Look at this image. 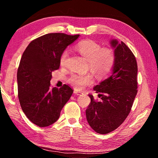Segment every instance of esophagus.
<instances>
[{
	"label": "esophagus",
	"instance_id": "1",
	"mask_svg": "<svg viewBox=\"0 0 158 158\" xmlns=\"http://www.w3.org/2000/svg\"><path fill=\"white\" fill-rule=\"evenodd\" d=\"M74 94L77 95H81L83 94V93L81 91H79V90H74Z\"/></svg>",
	"mask_w": 158,
	"mask_h": 158
}]
</instances>
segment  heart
<instances>
[{
    "label": "heart",
    "mask_w": 158,
    "mask_h": 158,
    "mask_svg": "<svg viewBox=\"0 0 158 158\" xmlns=\"http://www.w3.org/2000/svg\"><path fill=\"white\" fill-rule=\"evenodd\" d=\"M75 49L87 60V67L91 69L95 75L102 78L113 71L115 64V55L109 48H102L100 44L92 40H85L79 42ZM68 57V51L65 50L61 54L60 63L61 66L65 65ZM93 80L92 73L73 74L68 81L77 89H82L85 85L91 84Z\"/></svg>",
    "instance_id": "heart-1"
}]
</instances>
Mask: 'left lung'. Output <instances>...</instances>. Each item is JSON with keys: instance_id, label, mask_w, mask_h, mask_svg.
Masks as SVG:
<instances>
[{"instance_id": "8db88e82", "label": "left lung", "mask_w": 158, "mask_h": 158, "mask_svg": "<svg viewBox=\"0 0 158 158\" xmlns=\"http://www.w3.org/2000/svg\"><path fill=\"white\" fill-rule=\"evenodd\" d=\"M115 64L112 74L93 88L100 101L92 95L86 110L87 121L96 132L105 135L118 127L130 114L137 93V63L124 42L111 40Z\"/></svg>"}]
</instances>
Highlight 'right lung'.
<instances>
[{
  "instance_id": "right-lung-1",
  "label": "right lung",
  "mask_w": 158,
  "mask_h": 158,
  "mask_svg": "<svg viewBox=\"0 0 158 158\" xmlns=\"http://www.w3.org/2000/svg\"><path fill=\"white\" fill-rule=\"evenodd\" d=\"M79 36L44 35L32 41L23 53L17 70L19 100L26 117L37 126L54 123L73 94L66 84L52 89L50 81L52 72L59 68L61 54Z\"/></svg>"
}]
</instances>
